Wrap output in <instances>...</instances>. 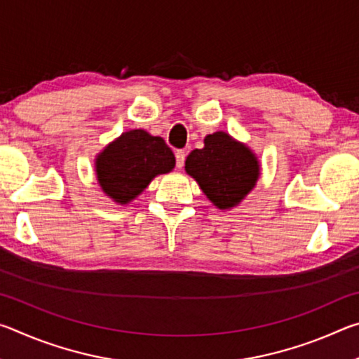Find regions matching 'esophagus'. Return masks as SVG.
<instances>
[{
	"label": "esophagus",
	"instance_id": "esophagus-1",
	"mask_svg": "<svg viewBox=\"0 0 359 359\" xmlns=\"http://www.w3.org/2000/svg\"><path fill=\"white\" fill-rule=\"evenodd\" d=\"M184 163H185V151L177 150L175 151V166H177L179 169L184 168Z\"/></svg>",
	"mask_w": 359,
	"mask_h": 359
}]
</instances>
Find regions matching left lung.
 Wrapping results in <instances>:
<instances>
[{"label": "left lung", "mask_w": 359, "mask_h": 359, "mask_svg": "<svg viewBox=\"0 0 359 359\" xmlns=\"http://www.w3.org/2000/svg\"><path fill=\"white\" fill-rule=\"evenodd\" d=\"M185 171L218 209L234 208L257 184L259 166L245 145L223 131L205 136L204 147L187 156Z\"/></svg>", "instance_id": "8db88e82"}]
</instances>
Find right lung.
I'll use <instances>...</instances> for the list:
<instances>
[{
    "label": "right lung",
    "mask_w": 359,
    "mask_h": 359,
    "mask_svg": "<svg viewBox=\"0 0 359 359\" xmlns=\"http://www.w3.org/2000/svg\"><path fill=\"white\" fill-rule=\"evenodd\" d=\"M175 166L172 150L165 139L144 130L123 133L96 160V174L107 196L120 204L130 203L158 174Z\"/></svg>",
    "instance_id": "obj_1"
}]
</instances>
